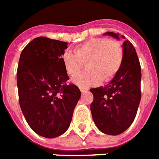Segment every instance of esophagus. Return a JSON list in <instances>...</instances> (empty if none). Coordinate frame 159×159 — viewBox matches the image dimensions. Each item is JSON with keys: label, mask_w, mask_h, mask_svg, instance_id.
<instances>
[{"label": "esophagus", "mask_w": 159, "mask_h": 159, "mask_svg": "<svg viewBox=\"0 0 159 159\" xmlns=\"http://www.w3.org/2000/svg\"><path fill=\"white\" fill-rule=\"evenodd\" d=\"M80 91H81V92H82V93H84V92H87V91H88V89H87V88H84V87H80Z\"/></svg>", "instance_id": "esophagus-1"}]
</instances>
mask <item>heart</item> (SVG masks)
<instances>
[{
  "instance_id": "obj_1",
  "label": "heart",
  "mask_w": 159,
  "mask_h": 159,
  "mask_svg": "<svg viewBox=\"0 0 159 159\" xmlns=\"http://www.w3.org/2000/svg\"><path fill=\"white\" fill-rule=\"evenodd\" d=\"M123 60V48L115 39L95 38L75 48L74 52L66 51L62 56V63L67 72L75 76L87 62L88 71L73 78V82L82 87H88L108 82L120 68Z\"/></svg>"
}]
</instances>
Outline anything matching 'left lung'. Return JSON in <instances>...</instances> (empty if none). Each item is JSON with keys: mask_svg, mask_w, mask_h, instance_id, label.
I'll use <instances>...</instances> for the list:
<instances>
[{"mask_svg": "<svg viewBox=\"0 0 159 159\" xmlns=\"http://www.w3.org/2000/svg\"><path fill=\"white\" fill-rule=\"evenodd\" d=\"M104 35L125 39L118 33ZM122 48L123 60L116 76L105 87L90 90L94 97L91 111L95 125L110 135H118L131 125L141 99V67L135 48L129 40L124 41Z\"/></svg>", "mask_w": 159, "mask_h": 159, "instance_id": "obj_1", "label": "left lung"}]
</instances>
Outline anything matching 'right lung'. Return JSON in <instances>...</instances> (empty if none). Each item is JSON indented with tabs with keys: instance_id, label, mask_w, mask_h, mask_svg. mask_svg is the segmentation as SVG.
<instances>
[{
	"instance_id": "1",
	"label": "right lung",
	"mask_w": 159,
	"mask_h": 159,
	"mask_svg": "<svg viewBox=\"0 0 159 159\" xmlns=\"http://www.w3.org/2000/svg\"><path fill=\"white\" fill-rule=\"evenodd\" d=\"M67 43L38 37L20 53L17 87L21 111L30 128L39 135L56 138L69 128L81 97L79 88L67 85L62 56Z\"/></svg>"
}]
</instances>
